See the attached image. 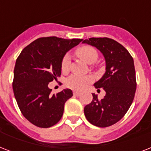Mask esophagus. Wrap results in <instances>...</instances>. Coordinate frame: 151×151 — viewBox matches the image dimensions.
Segmentation results:
<instances>
[{
  "instance_id": "esophagus-1",
  "label": "esophagus",
  "mask_w": 151,
  "mask_h": 151,
  "mask_svg": "<svg viewBox=\"0 0 151 151\" xmlns=\"http://www.w3.org/2000/svg\"><path fill=\"white\" fill-rule=\"evenodd\" d=\"M81 95L80 92H78V91H74L73 92V96H79Z\"/></svg>"
}]
</instances>
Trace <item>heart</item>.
<instances>
[{
    "label": "heart",
    "instance_id": "b5f03b06",
    "mask_svg": "<svg viewBox=\"0 0 151 151\" xmlns=\"http://www.w3.org/2000/svg\"><path fill=\"white\" fill-rule=\"evenodd\" d=\"M76 54L80 59L88 64L94 63L98 59V52L91 46H82L77 49ZM70 63V58L69 55H66L63 58L61 63V68L63 71L69 69ZM92 78L88 76H81L73 74L69 77L66 80V85L72 89L82 90L87 87V85L92 81Z\"/></svg>",
    "mask_w": 151,
    "mask_h": 151
}]
</instances>
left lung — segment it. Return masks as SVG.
Listing matches in <instances>:
<instances>
[{
    "instance_id": "8db88e82",
    "label": "left lung",
    "mask_w": 151,
    "mask_h": 151,
    "mask_svg": "<svg viewBox=\"0 0 151 151\" xmlns=\"http://www.w3.org/2000/svg\"><path fill=\"white\" fill-rule=\"evenodd\" d=\"M82 43L96 47L106 61L105 73L94 84L96 88L104 89L105 96L99 99L92 93L93 99L84 109L85 117L97 127L110 126L124 117L133 101L136 89L133 59L124 46L113 39L92 37Z\"/></svg>"
}]
</instances>
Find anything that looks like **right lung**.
<instances>
[{"label": "right lung", "instance_id": "add662e5", "mask_svg": "<svg viewBox=\"0 0 151 151\" xmlns=\"http://www.w3.org/2000/svg\"><path fill=\"white\" fill-rule=\"evenodd\" d=\"M82 39L41 37L27 45L15 62L14 96L22 115L34 125L49 128L63 114L64 105L73 96L70 89L52 94L48 83L61 75L65 54Z\"/></svg>", "mask_w": 151, "mask_h": 151}]
</instances>
